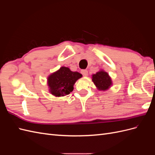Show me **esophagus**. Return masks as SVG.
<instances>
[{
    "label": "esophagus",
    "mask_w": 155,
    "mask_h": 155,
    "mask_svg": "<svg viewBox=\"0 0 155 155\" xmlns=\"http://www.w3.org/2000/svg\"><path fill=\"white\" fill-rule=\"evenodd\" d=\"M81 74L83 75V76H88V70H82Z\"/></svg>",
    "instance_id": "esophagus-1"
}]
</instances>
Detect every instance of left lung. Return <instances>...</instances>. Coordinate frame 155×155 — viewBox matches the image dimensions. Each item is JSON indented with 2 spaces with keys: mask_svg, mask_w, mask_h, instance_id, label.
Instances as JSON below:
<instances>
[{
  "mask_svg": "<svg viewBox=\"0 0 155 155\" xmlns=\"http://www.w3.org/2000/svg\"><path fill=\"white\" fill-rule=\"evenodd\" d=\"M92 80L99 91H105L112 85V79L107 72L101 70L92 76Z\"/></svg>",
  "mask_w": 155,
  "mask_h": 155,
  "instance_id": "left-lung-1",
  "label": "left lung"
}]
</instances>
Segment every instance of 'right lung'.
<instances>
[{
    "label": "right lung",
    "mask_w": 155,
    "mask_h": 155,
    "mask_svg": "<svg viewBox=\"0 0 155 155\" xmlns=\"http://www.w3.org/2000/svg\"><path fill=\"white\" fill-rule=\"evenodd\" d=\"M81 77L80 73L72 72L68 67H61L47 78L49 92L55 97L67 96L74 90L75 83Z\"/></svg>",
    "instance_id": "right-lung-1"
}]
</instances>
